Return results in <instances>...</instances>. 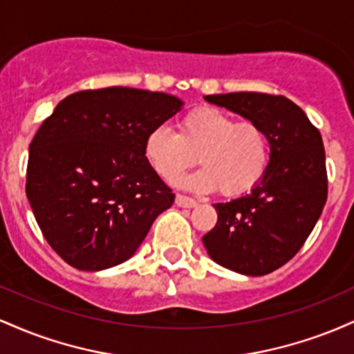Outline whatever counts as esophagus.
Here are the masks:
<instances>
[{
	"label": "esophagus",
	"instance_id": "esophagus-1",
	"mask_svg": "<svg viewBox=\"0 0 354 354\" xmlns=\"http://www.w3.org/2000/svg\"><path fill=\"white\" fill-rule=\"evenodd\" d=\"M176 205L180 208H194V206H198V201L189 196H185V194H176Z\"/></svg>",
	"mask_w": 354,
	"mask_h": 354
}]
</instances>
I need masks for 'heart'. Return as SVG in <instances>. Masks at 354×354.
Segmentation results:
<instances>
[{
    "label": "heart",
    "instance_id": "heart-1",
    "mask_svg": "<svg viewBox=\"0 0 354 354\" xmlns=\"http://www.w3.org/2000/svg\"><path fill=\"white\" fill-rule=\"evenodd\" d=\"M145 156L158 176L174 181L194 163L203 168L183 185L198 191H219L226 198L246 194L261 181L270 160L268 136L251 121L236 123L214 108L183 116L178 133L166 126L151 129L145 140Z\"/></svg>",
    "mask_w": 354,
    "mask_h": 354
}]
</instances>
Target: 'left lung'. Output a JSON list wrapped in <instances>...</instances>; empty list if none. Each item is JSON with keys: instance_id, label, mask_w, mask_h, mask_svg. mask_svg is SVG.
Wrapping results in <instances>:
<instances>
[{"instance_id": "1", "label": "left lung", "mask_w": 354, "mask_h": 354, "mask_svg": "<svg viewBox=\"0 0 354 354\" xmlns=\"http://www.w3.org/2000/svg\"><path fill=\"white\" fill-rule=\"evenodd\" d=\"M205 100L266 133L270 163L250 194L216 203V226L203 236L209 258L239 274L263 276L301 250L328 196L318 128L298 104L265 93H226Z\"/></svg>"}]
</instances>
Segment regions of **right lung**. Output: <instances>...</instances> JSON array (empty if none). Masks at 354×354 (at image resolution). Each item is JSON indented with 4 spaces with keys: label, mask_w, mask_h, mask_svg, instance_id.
Listing matches in <instances>:
<instances>
[{
    "label": "right lung",
    "mask_w": 354,
    "mask_h": 354,
    "mask_svg": "<svg viewBox=\"0 0 354 354\" xmlns=\"http://www.w3.org/2000/svg\"><path fill=\"white\" fill-rule=\"evenodd\" d=\"M183 104L146 89H86L43 121L30 145L26 196L43 236L68 265H121L171 208L174 194L146 160L145 140Z\"/></svg>",
    "instance_id": "1"
}]
</instances>
